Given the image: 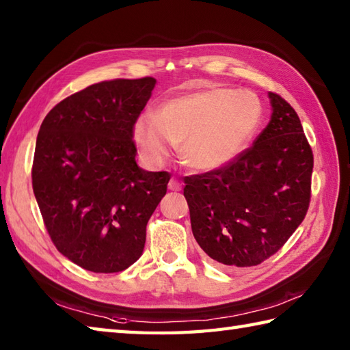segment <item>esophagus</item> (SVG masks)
Returning a JSON list of instances; mask_svg holds the SVG:
<instances>
[{
    "label": "esophagus",
    "instance_id": "esophagus-1",
    "mask_svg": "<svg viewBox=\"0 0 350 350\" xmlns=\"http://www.w3.org/2000/svg\"><path fill=\"white\" fill-rule=\"evenodd\" d=\"M168 189L170 191H180L182 189V185H180V182L177 180V179H170V182H168Z\"/></svg>",
    "mask_w": 350,
    "mask_h": 350
}]
</instances>
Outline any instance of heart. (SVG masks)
<instances>
[{
  "label": "heart",
  "instance_id": "obj_1",
  "mask_svg": "<svg viewBox=\"0 0 350 350\" xmlns=\"http://www.w3.org/2000/svg\"><path fill=\"white\" fill-rule=\"evenodd\" d=\"M263 116L256 93L207 85L167 99L156 113H141L132 137L148 165H162L179 143L180 158L189 168L212 173L239 158Z\"/></svg>",
  "mask_w": 350,
  "mask_h": 350
}]
</instances>
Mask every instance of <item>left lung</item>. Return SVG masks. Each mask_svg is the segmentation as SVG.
<instances>
[{
  "instance_id": "1",
  "label": "left lung",
  "mask_w": 350,
  "mask_h": 350,
  "mask_svg": "<svg viewBox=\"0 0 350 350\" xmlns=\"http://www.w3.org/2000/svg\"><path fill=\"white\" fill-rule=\"evenodd\" d=\"M267 96L271 120L252 147L224 168L185 179L192 234L226 266L262 263L308 211L313 152L296 111L281 96Z\"/></svg>"
}]
</instances>
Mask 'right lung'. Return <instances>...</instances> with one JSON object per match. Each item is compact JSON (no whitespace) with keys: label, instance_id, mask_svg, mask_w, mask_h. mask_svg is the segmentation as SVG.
<instances>
[{"label":"right lung","instance_id":"add662e5","mask_svg":"<svg viewBox=\"0 0 350 350\" xmlns=\"http://www.w3.org/2000/svg\"><path fill=\"white\" fill-rule=\"evenodd\" d=\"M154 78L93 84L52 108L40 126L33 191L48 233L70 262L98 273L143 254L146 226L167 192V171L135 161L132 126Z\"/></svg>","mask_w":350,"mask_h":350}]
</instances>
